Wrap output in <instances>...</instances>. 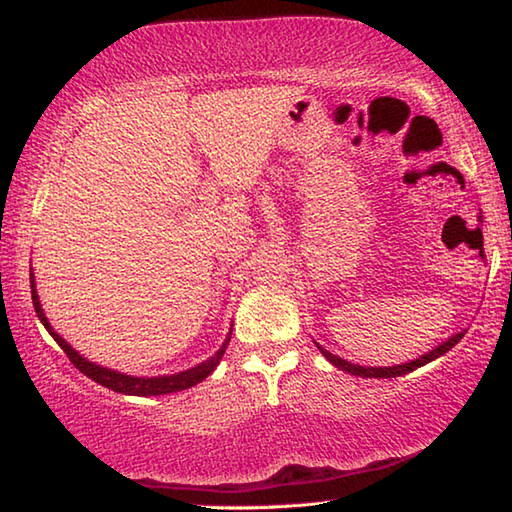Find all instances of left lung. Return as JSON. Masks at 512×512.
I'll list each match as a JSON object with an SVG mask.
<instances>
[{"label":"left lung","instance_id":"8db88e82","mask_svg":"<svg viewBox=\"0 0 512 512\" xmlns=\"http://www.w3.org/2000/svg\"><path fill=\"white\" fill-rule=\"evenodd\" d=\"M461 338H463V331L457 333V336H452V338H448L445 342H441L439 347L432 349L430 353H425V356L416 358V360H412V362H405V365H394V367H360V365H353V362H347V360H342V358H338V356H333L331 351L320 347L318 342H315V345H318V349L322 351V356L327 358V360L331 362V365H336L338 369L347 371V374L362 376V378H396V376L410 374V371H414L416 367H423V365H427V362H432V360H436L439 356H443V353H448L454 345H457V342H459Z\"/></svg>","mask_w":512,"mask_h":512}]
</instances>
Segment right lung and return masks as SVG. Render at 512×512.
Masks as SVG:
<instances>
[{
  "label": "right lung",
  "mask_w": 512,
  "mask_h": 512,
  "mask_svg": "<svg viewBox=\"0 0 512 512\" xmlns=\"http://www.w3.org/2000/svg\"><path fill=\"white\" fill-rule=\"evenodd\" d=\"M31 293H33V306H35V313L37 318L42 320L44 329L51 333L53 340L58 342V345L62 347V351L67 353V358L76 365L82 374L89 376L91 380H96L98 385L107 387V389H114V392L118 394H129V396H161V394H172V392H181V389H188V387H194L197 383H201V380H206L212 371H215V367L219 365L221 356H224V351L228 347L230 342V333L224 345H221V349L215 353V356H210L206 362H201V365L192 367V369H185V371H179V374H172V376H154V378H141V376H127V374H120V371H114V369H107V367H100L96 365V362H91L87 358H82L80 353L73 349L67 340H64L58 331H53V327L49 324V320H46L44 315V309L40 304V297H37V291H35V280H33V273H31Z\"/></svg>",
  "instance_id": "right-lung-1"
}]
</instances>
